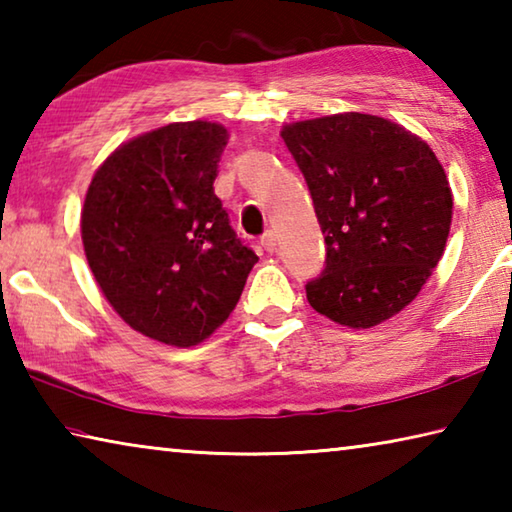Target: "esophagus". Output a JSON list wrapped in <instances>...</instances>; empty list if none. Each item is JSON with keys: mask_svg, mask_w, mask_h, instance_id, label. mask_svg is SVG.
<instances>
[{"mask_svg": "<svg viewBox=\"0 0 512 512\" xmlns=\"http://www.w3.org/2000/svg\"><path fill=\"white\" fill-rule=\"evenodd\" d=\"M262 248L266 250V253H275V250H277V235H275V232H271V230L266 232V235L262 237Z\"/></svg>", "mask_w": 512, "mask_h": 512, "instance_id": "34e87169", "label": "esophagus"}]
</instances>
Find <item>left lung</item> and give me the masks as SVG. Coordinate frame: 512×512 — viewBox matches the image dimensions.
<instances>
[{
    "mask_svg": "<svg viewBox=\"0 0 512 512\" xmlns=\"http://www.w3.org/2000/svg\"><path fill=\"white\" fill-rule=\"evenodd\" d=\"M325 235V271L307 300L368 329L415 300L445 253L452 189L436 153L391 119L341 112L282 126Z\"/></svg>",
    "mask_w": 512,
    "mask_h": 512,
    "instance_id": "obj_1",
    "label": "left lung"
}]
</instances>
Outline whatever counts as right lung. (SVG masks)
<instances>
[{
  "label": "right lung",
  "instance_id": "add662e5",
  "mask_svg": "<svg viewBox=\"0 0 512 512\" xmlns=\"http://www.w3.org/2000/svg\"><path fill=\"white\" fill-rule=\"evenodd\" d=\"M225 126L176 121L137 135L94 171L81 212L90 271L126 325L192 348L237 307L257 255L214 194Z\"/></svg>",
  "mask_w": 512,
  "mask_h": 512
}]
</instances>
